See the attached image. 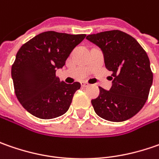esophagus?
Returning a JSON list of instances; mask_svg holds the SVG:
<instances>
[{
  "label": "esophagus",
  "instance_id": "1",
  "mask_svg": "<svg viewBox=\"0 0 159 159\" xmlns=\"http://www.w3.org/2000/svg\"><path fill=\"white\" fill-rule=\"evenodd\" d=\"M81 84V86H82L83 88H86V87H89V83L85 82V81H82V82L80 83Z\"/></svg>",
  "mask_w": 159,
  "mask_h": 159
}]
</instances>
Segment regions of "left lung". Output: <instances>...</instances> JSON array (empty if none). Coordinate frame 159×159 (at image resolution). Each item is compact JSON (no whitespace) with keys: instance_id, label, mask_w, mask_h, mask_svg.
I'll return each mask as SVG.
<instances>
[{"instance_id":"obj_1","label":"left lung","mask_w":159,"mask_h":159,"mask_svg":"<svg viewBox=\"0 0 159 159\" xmlns=\"http://www.w3.org/2000/svg\"><path fill=\"white\" fill-rule=\"evenodd\" d=\"M103 53L104 64L112 71V86L108 91L99 88L100 94L91 102L102 119L121 122L131 119L148 99L153 73L150 59L138 41L119 30L87 36Z\"/></svg>"}]
</instances>
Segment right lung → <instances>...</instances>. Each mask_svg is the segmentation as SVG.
I'll use <instances>...</instances> for the list:
<instances>
[{
  "label": "right lung",
  "instance_id": "add662e5",
  "mask_svg": "<svg viewBox=\"0 0 159 159\" xmlns=\"http://www.w3.org/2000/svg\"><path fill=\"white\" fill-rule=\"evenodd\" d=\"M86 34L54 31L36 35L16 53L11 67L15 94L28 112L42 119L57 118L66 112L80 83L66 84L56 76L73 48Z\"/></svg>",
  "mask_w": 159,
  "mask_h": 159
}]
</instances>
